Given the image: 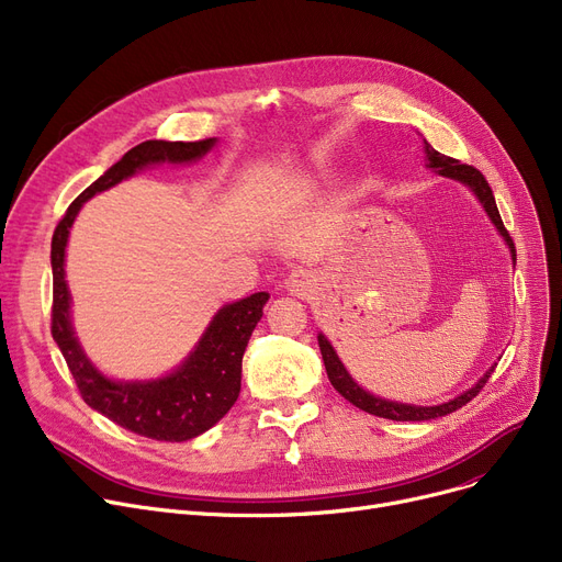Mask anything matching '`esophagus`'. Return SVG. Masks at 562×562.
<instances>
[{"label":"esophagus","mask_w":562,"mask_h":562,"mask_svg":"<svg viewBox=\"0 0 562 562\" xmlns=\"http://www.w3.org/2000/svg\"><path fill=\"white\" fill-rule=\"evenodd\" d=\"M314 276L310 273V271H294L291 273L289 278H286V282H284V286H286V291L289 294H294V296H307L310 291H312V286H314Z\"/></svg>","instance_id":"1"}]
</instances>
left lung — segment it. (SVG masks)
Instances as JSON below:
<instances>
[{
    "instance_id": "8db88e82",
    "label": "left lung",
    "mask_w": 562,
    "mask_h": 562,
    "mask_svg": "<svg viewBox=\"0 0 562 562\" xmlns=\"http://www.w3.org/2000/svg\"><path fill=\"white\" fill-rule=\"evenodd\" d=\"M425 154H427V167H431L436 175L454 179V181H459V183L471 188V192L480 200L482 209L486 211V215H490V221L494 223V227L498 229V234L505 238L507 248H509V255H512V263H517L515 243H512V238H509V234H507V229H505V225H503V221H501V213H498V206H496V200H494V192H492L490 183H486V179L477 172L475 167L463 165V162H459V160H454V158H448V156H443V154H438L429 142H425ZM316 339H319V349H322V358H324V364H326V374H328V379H330V383H333V387L337 390V393H339L341 397H345V400H349L353 406L372 413V416L387 418V420H400V423H408V420H411V423H418V420H434V418L448 416V413L461 408L463 404H469V402L480 393V390L484 387V383L490 381V376H492V372H494V368L486 370L473 387L463 390V393H461L459 397H454V400H450V402H443V404H438V406L402 404V402L376 397V395L368 393V390H362V387L351 379V374L347 372L345 364H341V360L337 358V353H335L330 341L326 339V335L319 333V337H316Z\"/></svg>"
}]
</instances>
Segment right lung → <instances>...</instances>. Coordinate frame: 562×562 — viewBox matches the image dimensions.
<instances>
[{
    "instance_id": "add662e5",
    "label": "right lung",
    "mask_w": 562,
    "mask_h": 562,
    "mask_svg": "<svg viewBox=\"0 0 562 562\" xmlns=\"http://www.w3.org/2000/svg\"><path fill=\"white\" fill-rule=\"evenodd\" d=\"M215 137L200 142L149 139L137 144L72 202L53 236V337L82 400L105 418L156 441L181 443L211 429L234 406L240 393V362L250 335L268 301L266 291L217 310L213 322L175 372L151 381H114L82 351L70 324V291L66 284V243L82 204L139 169L160 162H194L215 146Z\"/></svg>"
}]
</instances>
